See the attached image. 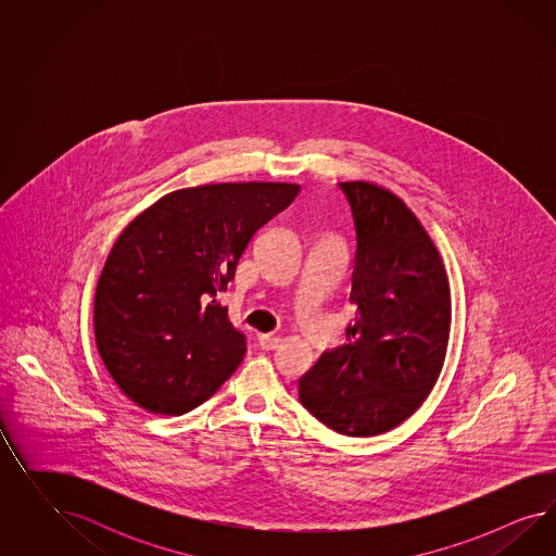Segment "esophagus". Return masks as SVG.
<instances>
[{"mask_svg": "<svg viewBox=\"0 0 556 556\" xmlns=\"http://www.w3.org/2000/svg\"><path fill=\"white\" fill-rule=\"evenodd\" d=\"M279 344H281V338L279 337H273V334H261L258 337V346L263 351H275Z\"/></svg>", "mask_w": 556, "mask_h": 556, "instance_id": "obj_1", "label": "esophagus"}]
</instances>
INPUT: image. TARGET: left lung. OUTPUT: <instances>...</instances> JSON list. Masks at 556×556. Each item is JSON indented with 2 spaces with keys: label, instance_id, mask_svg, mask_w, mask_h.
Wrapping results in <instances>:
<instances>
[{
  "label": "left lung",
  "instance_id": "1",
  "mask_svg": "<svg viewBox=\"0 0 556 556\" xmlns=\"http://www.w3.org/2000/svg\"><path fill=\"white\" fill-rule=\"evenodd\" d=\"M356 228L346 344L300 379V402L344 437L383 434L437 386L451 337V286L420 219L395 193L344 181Z\"/></svg>",
  "mask_w": 556,
  "mask_h": 556
}]
</instances>
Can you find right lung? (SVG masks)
I'll return each instance as SVG.
<instances>
[{
    "label": "right lung",
    "instance_id": "add662e5",
    "mask_svg": "<svg viewBox=\"0 0 556 556\" xmlns=\"http://www.w3.org/2000/svg\"><path fill=\"white\" fill-rule=\"evenodd\" d=\"M298 184H210L170 191L118 236L93 300L105 369L136 405L181 416L238 369L244 337L218 295L251 238Z\"/></svg>",
    "mask_w": 556,
    "mask_h": 556
}]
</instances>
